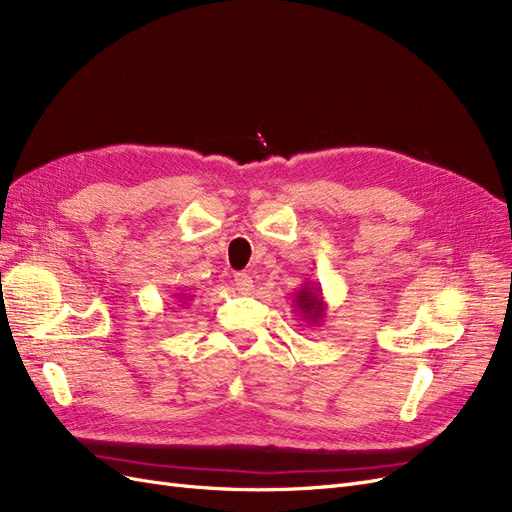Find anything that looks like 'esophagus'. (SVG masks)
Masks as SVG:
<instances>
[{
  "instance_id": "esophagus-1",
  "label": "esophagus",
  "mask_w": 512,
  "mask_h": 512,
  "mask_svg": "<svg viewBox=\"0 0 512 512\" xmlns=\"http://www.w3.org/2000/svg\"><path fill=\"white\" fill-rule=\"evenodd\" d=\"M235 286L241 294H250L254 290V280L247 273H235Z\"/></svg>"
}]
</instances>
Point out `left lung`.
Returning a JSON list of instances; mask_svg holds the SVG:
<instances>
[{"label": "left lung", "mask_w": 512, "mask_h": 512, "mask_svg": "<svg viewBox=\"0 0 512 512\" xmlns=\"http://www.w3.org/2000/svg\"><path fill=\"white\" fill-rule=\"evenodd\" d=\"M294 309L301 316V320H305L307 324H320L324 320V312H327V303H324L322 297V288L318 284L307 282L303 284V288L299 292H294Z\"/></svg>", "instance_id": "left-lung-1"}]
</instances>
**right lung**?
Here are the masks:
<instances>
[{"instance_id":"obj_1","label":"right lung","mask_w":512,"mask_h":512,"mask_svg":"<svg viewBox=\"0 0 512 512\" xmlns=\"http://www.w3.org/2000/svg\"><path fill=\"white\" fill-rule=\"evenodd\" d=\"M175 297L179 299V303H185V301H188V297H185V294L181 292V294H175Z\"/></svg>"}]
</instances>
